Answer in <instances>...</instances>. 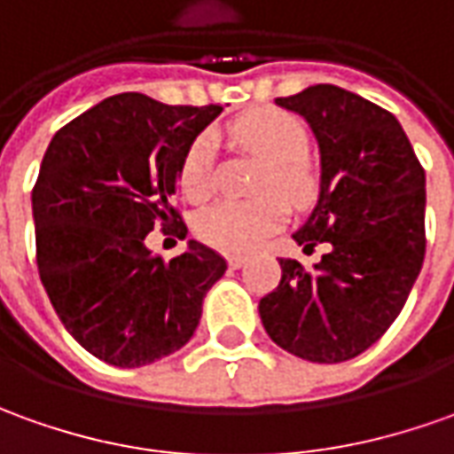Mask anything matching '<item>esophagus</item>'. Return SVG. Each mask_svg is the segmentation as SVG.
<instances>
[{
    "mask_svg": "<svg viewBox=\"0 0 454 454\" xmlns=\"http://www.w3.org/2000/svg\"><path fill=\"white\" fill-rule=\"evenodd\" d=\"M248 263V255H240V253H233V255H228V266L231 268H243Z\"/></svg>",
    "mask_w": 454,
    "mask_h": 454,
    "instance_id": "obj_1",
    "label": "esophagus"
}]
</instances>
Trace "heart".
<instances>
[{
  "label": "heart",
  "instance_id": "b5f03b06",
  "mask_svg": "<svg viewBox=\"0 0 454 454\" xmlns=\"http://www.w3.org/2000/svg\"><path fill=\"white\" fill-rule=\"evenodd\" d=\"M233 138L266 161L258 193L268 196L255 201L215 203L199 218V233L221 251H253L286 223L288 208L283 199L293 206H305L316 193L313 174L303 161L308 153V131L288 111L255 109L233 123ZM211 168L214 137L201 134L188 146L178 171V184L186 199L196 201L211 193Z\"/></svg>",
  "mask_w": 454,
  "mask_h": 454
}]
</instances>
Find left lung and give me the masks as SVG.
Here are the masks:
<instances>
[{
  "label": "left lung",
  "instance_id": "left-lung-1",
  "mask_svg": "<svg viewBox=\"0 0 454 454\" xmlns=\"http://www.w3.org/2000/svg\"><path fill=\"white\" fill-rule=\"evenodd\" d=\"M317 141V201L293 240L328 243L308 273L280 258L278 288L258 303L270 340L310 363L360 356L393 325L425 258V171L390 111L340 86L276 98Z\"/></svg>",
  "mask_w": 454,
  "mask_h": 454
}]
</instances>
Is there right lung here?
Returning a JSON list of instances; mask_svg holds the SVG:
<instances>
[{
  "mask_svg": "<svg viewBox=\"0 0 454 454\" xmlns=\"http://www.w3.org/2000/svg\"><path fill=\"white\" fill-rule=\"evenodd\" d=\"M223 106H168L144 94L104 98L59 129L32 191L36 266L72 338L116 368L181 350L226 261L199 240L161 261L153 226H178L174 193L193 138Z\"/></svg>",
  "mask_w": 454,
  "mask_h": 454,
  "instance_id": "right-lung-1",
  "label": "right lung"
}]
</instances>
